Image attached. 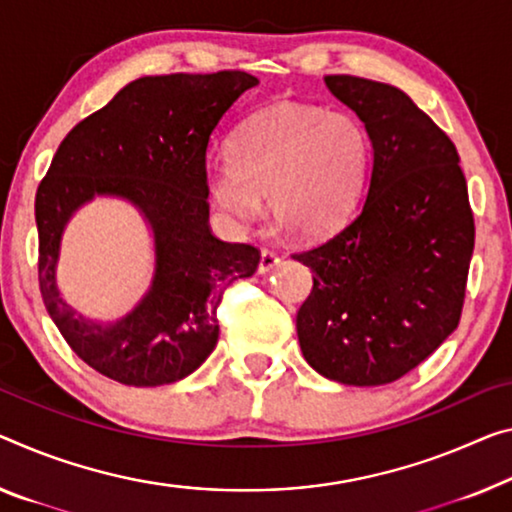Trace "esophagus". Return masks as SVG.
I'll return each instance as SVG.
<instances>
[{"label": "esophagus", "instance_id": "1", "mask_svg": "<svg viewBox=\"0 0 512 512\" xmlns=\"http://www.w3.org/2000/svg\"><path fill=\"white\" fill-rule=\"evenodd\" d=\"M279 261H281V258H279L277 254H274V251L261 249V261H258V272H261V274L270 272L274 265H279Z\"/></svg>", "mask_w": 512, "mask_h": 512}]
</instances>
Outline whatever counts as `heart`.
I'll use <instances>...</instances> for the list:
<instances>
[{
  "label": "heart",
  "instance_id": "1",
  "mask_svg": "<svg viewBox=\"0 0 512 512\" xmlns=\"http://www.w3.org/2000/svg\"><path fill=\"white\" fill-rule=\"evenodd\" d=\"M373 141L355 114L279 102L251 114L229 139V160L210 164L206 190L231 226L261 212L300 238L334 231L361 199Z\"/></svg>",
  "mask_w": 512,
  "mask_h": 512
}]
</instances>
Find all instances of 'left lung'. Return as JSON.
<instances>
[{"label":"left lung","mask_w":512,"mask_h":512,"mask_svg":"<svg viewBox=\"0 0 512 512\" xmlns=\"http://www.w3.org/2000/svg\"><path fill=\"white\" fill-rule=\"evenodd\" d=\"M325 84L364 121L373 171L350 222L293 254L313 270L297 338L320 375L377 387L410 373L458 327L474 212L455 144L407 93L352 75Z\"/></svg>","instance_id":"left-lung-1"}]
</instances>
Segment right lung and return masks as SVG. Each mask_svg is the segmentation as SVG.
Listing matches in <instances>:
<instances>
[{
  "label": "right lung",
  "instance_id": "add662e5",
  "mask_svg": "<svg viewBox=\"0 0 512 512\" xmlns=\"http://www.w3.org/2000/svg\"><path fill=\"white\" fill-rule=\"evenodd\" d=\"M258 80L242 70L148 75L68 132L36 190L38 286L66 343L93 371L128 387H160L196 371L215 350L217 309L261 251L212 235L206 151L212 130ZM93 193H119L156 233L149 295L114 328L74 316L53 283L60 231Z\"/></svg>",
  "mask_w": 512,
  "mask_h": 512
}]
</instances>
